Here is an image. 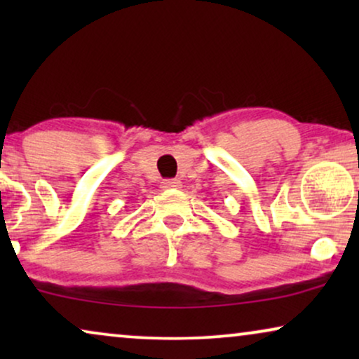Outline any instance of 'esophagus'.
<instances>
[{"mask_svg": "<svg viewBox=\"0 0 359 359\" xmlns=\"http://www.w3.org/2000/svg\"><path fill=\"white\" fill-rule=\"evenodd\" d=\"M161 188L163 189H180L181 181L180 180H163L161 181Z\"/></svg>", "mask_w": 359, "mask_h": 359, "instance_id": "34e87169", "label": "esophagus"}]
</instances>
